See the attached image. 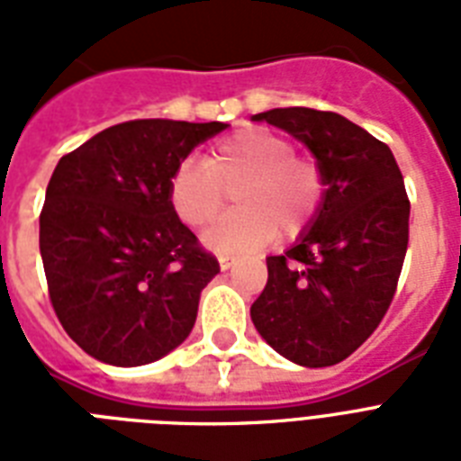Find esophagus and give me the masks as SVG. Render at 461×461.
Masks as SVG:
<instances>
[{
    "mask_svg": "<svg viewBox=\"0 0 461 461\" xmlns=\"http://www.w3.org/2000/svg\"><path fill=\"white\" fill-rule=\"evenodd\" d=\"M234 263H237V258H234V256H220V267H222V270H230Z\"/></svg>",
    "mask_w": 461,
    "mask_h": 461,
    "instance_id": "esophagus-1",
    "label": "esophagus"
}]
</instances>
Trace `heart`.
Listing matches in <instances>:
<instances>
[{"label":"heart","instance_id":"1","mask_svg":"<svg viewBox=\"0 0 461 461\" xmlns=\"http://www.w3.org/2000/svg\"><path fill=\"white\" fill-rule=\"evenodd\" d=\"M237 186L239 210L205 231V244L222 256L258 251L277 231L299 237L321 210L325 174L313 155L296 153L285 133L246 126L217 140L205 162L184 159L169 179L167 198L181 222L203 230Z\"/></svg>","mask_w":461,"mask_h":461}]
</instances>
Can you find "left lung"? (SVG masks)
Returning a JSON list of instances; mask_svg holds the SVG:
<instances>
[{
	"instance_id": "obj_1",
	"label": "left lung",
	"mask_w": 461,
	"mask_h": 461,
	"mask_svg": "<svg viewBox=\"0 0 461 461\" xmlns=\"http://www.w3.org/2000/svg\"><path fill=\"white\" fill-rule=\"evenodd\" d=\"M306 143L325 174L311 230L267 258L251 306L260 337L308 368L335 366L378 328L409 244V195L393 150L335 112L285 107L256 114Z\"/></svg>"
}]
</instances>
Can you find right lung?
<instances>
[{
	"instance_id": "add662e5",
	"label": "right lung",
	"mask_w": 461,
	"mask_h": 461,
	"mask_svg": "<svg viewBox=\"0 0 461 461\" xmlns=\"http://www.w3.org/2000/svg\"><path fill=\"white\" fill-rule=\"evenodd\" d=\"M224 124L133 119L54 167L40 212L47 292L67 335L112 366L158 361L188 337L220 263L174 215V169Z\"/></svg>"
}]
</instances>
